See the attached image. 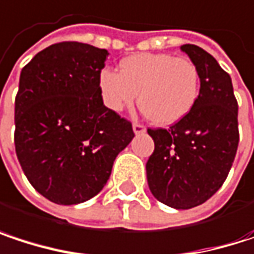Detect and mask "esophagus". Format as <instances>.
I'll return each instance as SVG.
<instances>
[{
  "mask_svg": "<svg viewBox=\"0 0 254 254\" xmlns=\"http://www.w3.org/2000/svg\"><path fill=\"white\" fill-rule=\"evenodd\" d=\"M132 129H133V133H135V135H139V133H144V132H145V127L141 125V124H133Z\"/></svg>",
  "mask_w": 254,
  "mask_h": 254,
  "instance_id": "34e87169",
  "label": "esophagus"
}]
</instances>
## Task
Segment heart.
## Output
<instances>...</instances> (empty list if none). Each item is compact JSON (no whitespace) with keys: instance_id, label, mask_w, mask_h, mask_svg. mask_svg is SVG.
<instances>
[{"instance_id":"1","label":"heart","mask_w":254,"mask_h":254,"mask_svg":"<svg viewBox=\"0 0 254 254\" xmlns=\"http://www.w3.org/2000/svg\"><path fill=\"white\" fill-rule=\"evenodd\" d=\"M119 69H103L98 76L103 101L112 112L129 109L138 95V106L151 122L174 125L197 103L200 75L190 59L141 53L124 59Z\"/></svg>"}]
</instances>
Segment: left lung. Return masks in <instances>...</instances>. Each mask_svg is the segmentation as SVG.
<instances>
[{
	"label": "left lung",
	"mask_w": 254,
	"mask_h": 254,
	"mask_svg": "<svg viewBox=\"0 0 254 254\" xmlns=\"http://www.w3.org/2000/svg\"><path fill=\"white\" fill-rule=\"evenodd\" d=\"M200 75L192 110L169 129H148L154 151L145 169L151 194L174 209L209 200L224 184L238 147V106L229 75L197 45L181 47Z\"/></svg>",
	"instance_id": "1"
}]
</instances>
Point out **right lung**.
Here are the masks:
<instances>
[{
  "label": "right lung",
  "instance_id": "1",
  "mask_svg": "<svg viewBox=\"0 0 254 254\" xmlns=\"http://www.w3.org/2000/svg\"><path fill=\"white\" fill-rule=\"evenodd\" d=\"M109 51L60 42L22 69L14 101V145L32 187L57 204L97 195L116 156L133 138L130 122L107 109L98 76Z\"/></svg>",
  "mask_w": 254,
  "mask_h": 254
}]
</instances>
